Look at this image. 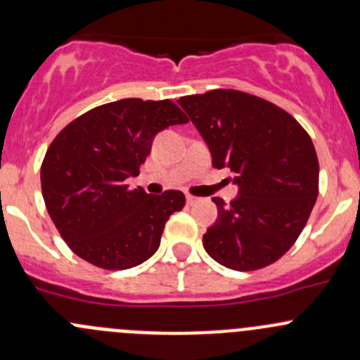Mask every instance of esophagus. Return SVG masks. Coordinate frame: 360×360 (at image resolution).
I'll return each instance as SVG.
<instances>
[{
  "label": "esophagus",
  "mask_w": 360,
  "mask_h": 360,
  "mask_svg": "<svg viewBox=\"0 0 360 360\" xmlns=\"http://www.w3.org/2000/svg\"><path fill=\"white\" fill-rule=\"evenodd\" d=\"M198 200H200V198H198V197H193V195H186V203H188V205H195V203H197Z\"/></svg>",
  "instance_id": "34e87169"
}]
</instances>
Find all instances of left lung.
<instances>
[{"label":"left lung","mask_w":360,"mask_h":360,"mask_svg":"<svg viewBox=\"0 0 360 360\" xmlns=\"http://www.w3.org/2000/svg\"><path fill=\"white\" fill-rule=\"evenodd\" d=\"M177 104L209 146L212 165L228 167L238 186L231 203L212 198L217 219L203 235L207 254L237 271L275 263L292 248L317 200L310 136L289 112L238 90H210Z\"/></svg>","instance_id":"obj_1"}]
</instances>
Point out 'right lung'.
<instances>
[{"mask_svg": "<svg viewBox=\"0 0 360 360\" xmlns=\"http://www.w3.org/2000/svg\"><path fill=\"white\" fill-rule=\"evenodd\" d=\"M188 123L172 101L122 99L72 120L41 163V191L60 237L82 259L104 270H127L157 252L183 191L148 195L129 190L155 136Z\"/></svg>", "mask_w": 360, "mask_h": 360, "instance_id": "add662e5", "label": "right lung"}]
</instances>
